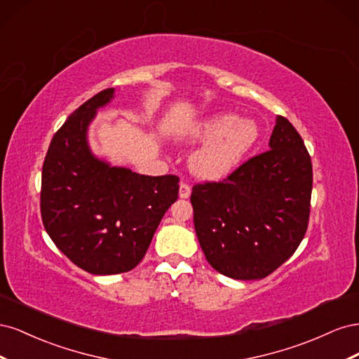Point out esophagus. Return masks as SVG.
I'll return each mask as SVG.
<instances>
[{
    "label": "esophagus",
    "mask_w": 359,
    "mask_h": 359,
    "mask_svg": "<svg viewBox=\"0 0 359 359\" xmlns=\"http://www.w3.org/2000/svg\"><path fill=\"white\" fill-rule=\"evenodd\" d=\"M190 193H191V189L187 182H181L180 186V198L181 199H187L190 198Z\"/></svg>",
    "instance_id": "obj_1"
}]
</instances>
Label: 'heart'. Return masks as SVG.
I'll list each match as a JSON object with an SVG mask.
<instances>
[{
	"label": "heart",
	"mask_w": 359,
	"mask_h": 359,
	"mask_svg": "<svg viewBox=\"0 0 359 359\" xmlns=\"http://www.w3.org/2000/svg\"><path fill=\"white\" fill-rule=\"evenodd\" d=\"M260 136L253 118L214 114L189 132L191 142L202 147L190 158V170L201 180H220L232 172L250 153Z\"/></svg>",
	"instance_id": "b5f03b06"
}]
</instances>
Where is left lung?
I'll list each match as a JSON object with an SVG mask.
<instances>
[{
  "label": "left lung",
  "instance_id": "1",
  "mask_svg": "<svg viewBox=\"0 0 359 359\" xmlns=\"http://www.w3.org/2000/svg\"><path fill=\"white\" fill-rule=\"evenodd\" d=\"M265 153L220 182L191 191L194 229L208 264L235 280L265 278L295 253L307 231L311 158L285 116Z\"/></svg>",
  "mask_w": 359,
  "mask_h": 359
}]
</instances>
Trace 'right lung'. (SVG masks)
Returning <instances> with one entry per match:
<instances>
[{
	"mask_svg": "<svg viewBox=\"0 0 359 359\" xmlns=\"http://www.w3.org/2000/svg\"><path fill=\"white\" fill-rule=\"evenodd\" d=\"M114 93L100 91L67 118L41 170L43 226L74 265L95 276L127 273L144 259L180 189L175 175H139L93 154L88 127Z\"/></svg>",
	"mask_w": 359,
	"mask_h": 359,
	"instance_id": "1",
	"label": "right lung"
}]
</instances>
